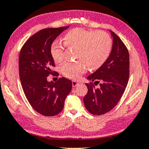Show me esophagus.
Returning a JSON list of instances; mask_svg holds the SVG:
<instances>
[{
  "instance_id": "esophagus-1",
  "label": "esophagus",
  "mask_w": 149,
  "mask_h": 149,
  "mask_svg": "<svg viewBox=\"0 0 149 149\" xmlns=\"http://www.w3.org/2000/svg\"><path fill=\"white\" fill-rule=\"evenodd\" d=\"M78 84V82H76V81H72V86H73V87H76L77 85Z\"/></svg>"
}]
</instances>
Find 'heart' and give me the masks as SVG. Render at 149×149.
Returning <instances> with one entry per match:
<instances>
[{"mask_svg":"<svg viewBox=\"0 0 149 149\" xmlns=\"http://www.w3.org/2000/svg\"><path fill=\"white\" fill-rule=\"evenodd\" d=\"M63 43L67 47L76 49L75 62H65L61 66V71L67 78L76 80L83 74L86 66L91 70L100 68L110 56L112 39L102 31H90L76 28L65 33ZM65 47L58 41L50 46V55L55 63H59L64 58Z\"/></svg>","mask_w":149,"mask_h":149,"instance_id":"b5f03b06","label":"heart"}]
</instances>
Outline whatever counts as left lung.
I'll return each mask as SVG.
<instances>
[{"label": "left lung", "mask_w": 149, "mask_h": 149, "mask_svg": "<svg viewBox=\"0 0 149 149\" xmlns=\"http://www.w3.org/2000/svg\"><path fill=\"white\" fill-rule=\"evenodd\" d=\"M112 49L102 66L88 76V92L84 97L85 108L94 115L108 112L118 104L123 95L130 77V54L121 39L110 31ZM93 81H95L93 83ZM100 84V87L94 88Z\"/></svg>", "instance_id": "left-lung-1"}]
</instances>
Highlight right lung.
<instances>
[{"mask_svg":"<svg viewBox=\"0 0 149 149\" xmlns=\"http://www.w3.org/2000/svg\"><path fill=\"white\" fill-rule=\"evenodd\" d=\"M68 28L41 30L26 41L19 53V73L24 93L33 109L43 116L59 114L72 88L71 81L64 77L56 82L47 80L55 72L52 70L55 66L50 55L52 43Z\"/></svg>","mask_w":149,"mask_h":149,"instance_id":"1","label":"right lung"}]
</instances>
